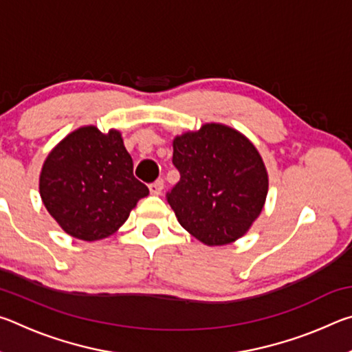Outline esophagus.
I'll return each mask as SVG.
<instances>
[{
  "label": "esophagus",
  "mask_w": 352,
  "mask_h": 352,
  "mask_svg": "<svg viewBox=\"0 0 352 352\" xmlns=\"http://www.w3.org/2000/svg\"><path fill=\"white\" fill-rule=\"evenodd\" d=\"M163 188H164V182H163V180L153 182V183L151 184V186H148V189H151V194H152V195H160V194H162Z\"/></svg>",
  "instance_id": "34e87169"
}]
</instances>
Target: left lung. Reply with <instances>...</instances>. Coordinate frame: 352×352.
Here are the masks:
<instances>
[{
  "instance_id": "left-lung-1",
  "label": "left lung",
  "mask_w": 352,
  "mask_h": 352,
  "mask_svg": "<svg viewBox=\"0 0 352 352\" xmlns=\"http://www.w3.org/2000/svg\"><path fill=\"white\" fill-rule=\"evenodd\" d=\"M180 172L168 204L188 233L206 245L239 239L259 217L269 174L258 148L225 124H204L172 141Z\"/></svg>"
}]
</instances>
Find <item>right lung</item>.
Instances as JSON below:
<instances>
[{
    "instance_id": "obj_1",
    "label": "right lung",
    "mask_w": 352,
    "mask_h": 352,
    "mask_svg": "<svg viewBox=\"0 0 352 352\" xmlns=\"http://www.w3.org/2000/svg\"><path fill=\"white\" fill-rule=\"evenodd\" d=\"M40 197L65 233L94 242L121 228L146 197L119 130L83 126L58 142L40 172Z\"/></svg>"
}]
</instances>
